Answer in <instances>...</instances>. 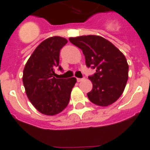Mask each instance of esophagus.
Here are the masks:
<instances>
[{"label": "esophagus", "mask_w": 150, "mask_h": 150, "mask_svg": "<svg viewBox=\"0 0 150 150\" xmlns=\"http://www.w3.org/2000/svg\"><path fill=\"white\" fill-rule=\"evenodd\" d=\"M83 79H85V77H83V78H77V81H78V82H81Z\"/></svg>", "instance_id": "34e87169"}]
</instances>
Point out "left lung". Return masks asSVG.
<instances>
[{
  "label": "left lung",
  "mask_w": 150,
  "mask_h": 150,
  "mask_svg": "<svg viewBox=\"0 0 150 150\" xmlns=\"http://www.w3.org/2000/svg\"><path fill=\"white\" fill-rule=\"evenodd\" d=\"M83 51L86 66L96 72L88 79L93 89L88 97L94 104L107 106L118 100L128 79V64L125 56L112 43L99 35L69 38Z\"/></svg>",
  "instance_id": "8db88e82"
}]
</instances>
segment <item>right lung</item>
<instances>
[{
  "mask_svg": "<svg viewBox=\"0 0 150 150\" xmlns=\"http://www.w3.org/2000/svg\"><path fill=\"white\" fill-rule=\"evenodd\" d=\"M67 43V40L60 36L46 39L37 46L24 67L23 82L27 96L44 115H55L62 111L67 106L76 83L75 77H54L55 70L62 71L59 55Z\"/></svg>",
  "mask_w": 150,
  "mask_h": 150,
  "instance_id": "add662e5",
  "label": "right lung"
}]
</instances>
